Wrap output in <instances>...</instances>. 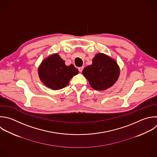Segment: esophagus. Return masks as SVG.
<instances>
[{
	"instance_id": "1",
	"label": "esophagus",
	"mask_w": 157,
	"mask_h": 157,
	"mask_svg": "<svg viewBox=\"0 0 157 157\" xmlns=\"http://www.w3.org/2000/svg\"><path fill=\"white\" fill-rule=\"evenodd\" d=\"M83 68H84L83 67H78V71H79L80 72H82V71H83Z\"/></svg>"
}]
</instances>
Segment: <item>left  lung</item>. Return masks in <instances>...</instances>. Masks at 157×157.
Wrapping results in <instances>:
<instances>
[{
  "label": "left lung",
  "instance_id": "8db88e82",
  "mask_svg": "<svg viewBox=\"0 0 157 157\" xmlns=\"http://www.w3.org/2000/svg\"><path fill=\"white\" fill-rule=\"evenodd\" d=\"M92 62L91 65L85 67L82 71L91 86L99 91L111 87L120 75V68L115 60L99 53L96 55Z\"/></svg>",
  "mask_w": 157,
  "mask_h": 157
}]
</instances>
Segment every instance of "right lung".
<instances>
[{
	"mask_svg": "<svg viewBox=\"0 0 157 157\" xmlns=\"http://www.w3.org/2000/svg\"><path fill=\"white\" fill-rule=\"evenodd\" d=\"M38 73L40 80L45 86L58 90L67 86L70 80L78 74V71L73 64L66 66L65 61L56 53L42 61Z\"/></svg>",
	"mask_w": 157,
	"mask_h": 157,
	"instance_id": "1",
	"label": "right lung"
}]
</instances>
